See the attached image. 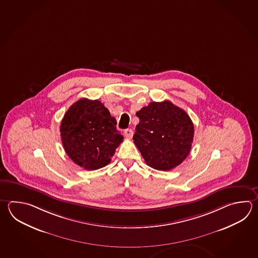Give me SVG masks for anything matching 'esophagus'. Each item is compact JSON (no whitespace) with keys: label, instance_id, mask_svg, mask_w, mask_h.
<instances>
[{"label":"esophagus","instance_id":"obj_1","mask_svg":"<svg viewBox=\"0 0 258 258\" xmlns=\"http://www.w3.org/2000/svg\"><path fill=\"white\" fill-rule=\"evenodd\" d=\"M124 134H125V137L127 138V139H132V136H133V131L132 128H126L124 132Z\"/></svg>","mask_w":258,"mask_h":258}]
</instances>
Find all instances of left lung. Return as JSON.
<instances>
[{"label":"left lung","instance_id":"1","mask_svg":"<svg viewBox=\"0 0 258 258\" xmlns=\"http://www.w3.org/2000/svg\"><path fill=\"white\" fill-rule=\"evenodd\" d=\"M133 136L145 163L156 170L176 167L189 154L194 125L183 109L170 101L152 102L138 111Z\"/></svg>","mask_w":258,"mask_h":258}]
</instances>
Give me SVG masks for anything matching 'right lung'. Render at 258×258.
Wrapping results in <instances>:
<instances>
[{
	"instance_id": "right-lung-1",
	"label": "right lung",
	"mask_w": 258,
	"mask_h": 258,
	"mask_svg": "<svg viewBox=\"0 0 258 258\" xmlns=\"http://www.w3.org/2000/svg\"><path fill=\"white\" fill-rule=\"evenodd\" d=\"M116 121L100 101L82 98L71 105L60 124L64 150L85 170H96L111 162L123 136Z\"/></svg>"
}]
</instances>
